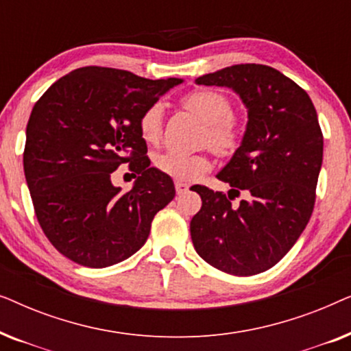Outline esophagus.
Listing matches in <instances>:
<instances>
[{"label":"esophagus","mask_w":351,"mask_h":351,"mask_svg":"<svg viewBox=\"0 0 351 351\" xmlns=\"http://www.w3.org/2000/svg\"><path fill=\"white\" fill-rule=\"evenodd\" d=\"M176 191H177V195H185L186 191H189V185L184 184V182L177 180L176 182Z\"/></svg>","instance_id":"esophagus-1"}]
</instances>
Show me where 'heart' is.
<instances>
[{"instance_id":"obj_1","label":"heart","mask_w":351,"mask_h":351,"mask_svg":"<svg viewBox=\"0 0 351 351\" xmlns=\"http://www.w3.org/2000/svg\"><path fill=\"white\" fill-rule=\"evenodd\" d=\"M186 110L206 123L203 142L215 153L230 156L241 147L244 126L232 113V102L227 95L214 89H198L182 99ZM138 132L143 142L156 145L162 136V107L153 104L138 118ZM155 167L162 174L179 182H193L210 169V158L206 152H162L155 156Z\"/></svg>"}]
</instances>
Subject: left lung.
I'll return each mask as SVG.
<instances>
[{"mask_svg":"<svg viewBox=\"0 0 351 351\" xmlns=\"http://www.w3.org/2000/svg\"><path fill=\"white\" fill-rule=\"evenodd\" d=\"M227 86L247 107L241 147L217 176L228 195L196 186L199 213L190 233L209 265L234 276L267 271L289 252L311 217L323 162V132L308 94L268 65L239 64L203 75ZM244 191L247 198L231 201Z\"/></svg>","mask_w":351,"mask_h":351,"instance_id":"1","label":"left lung"}]
</instances>
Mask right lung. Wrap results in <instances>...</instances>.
<instances>
[{
  "mask_svg": "<svg viewBox=\"0 0 351 351\" xmlns=\"http://www.w3.org/2000/svg\"><path fill=\"white\" fill-rule=\"evenodd\" d=\"M182 80H147L126 70L83 66L38 99L27 124L23 171L38 223L60 254L104 268L145 244L174 182L150 167L138 118ZM130 162L138 177L121 194L113 170Z\"/></svg>",
  "mask_w": 351,
  "mask_h": 351,
  "instance_id": "obj_1",
  "label": "right lung"
}]
</instances>
